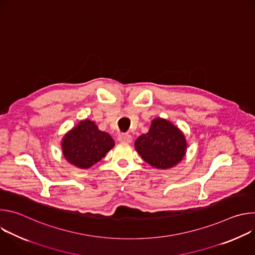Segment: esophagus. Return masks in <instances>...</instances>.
<instances>
[{
    "mask_svg": "<svg viewBox=\"0 0 255 255\" xmlns=\"http://www.w3.org/2000/svg\"><path fill=\"white\" fill-rule=\"evenodd\" d=\"M118 140L120 142H126V143H130L132 142V136L128 133H121L119 136H118Z\"/></svg>",
    "mask_w": 255,
    "mask_h": 255,
    "instance_id": "34e87169",
    "label": "esophagus"
}]
</instances>
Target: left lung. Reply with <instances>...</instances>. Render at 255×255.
Returning <instances> with one entry per match:
<instances>
[{
	"instance_id": "obj_1",
	"label": "left lung",
	"mask_w": 255,
	"mask_h": 255,
	"mask_svg": "<svg viewBox=\"0 0 255 255\" xmlns=\"http://www.w3.org/2000/svg\"><path fill=\"white\" fill-rule=\"evenodd\" d=\"M135 149L141 157L157 168H169L185 156L187 142L184 134L170 122L157 118L146 134L135 141Z\"/></svg>"
}]
</instances>
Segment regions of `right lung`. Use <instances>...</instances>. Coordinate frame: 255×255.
I'll use <instances>...</instances> for the list:
<instances>
[{
  "mask_svg": "<svg viewBox=\"0 0 255 255\" xmlns=\"http://www.w3.org/2000/svg\"><path fill=\"white\" fill-rule=\"evenodd\" d=\"M115 142L107 132L85 120L69 131L62 141V152L66 160L80 168H89L100 161L114 147Z\"/></svg>",
  "mask_w": 255,
  "mask_h": 255,
  "instance_id": "add662e5",
  "label": "right lung"
}]
</instances>
